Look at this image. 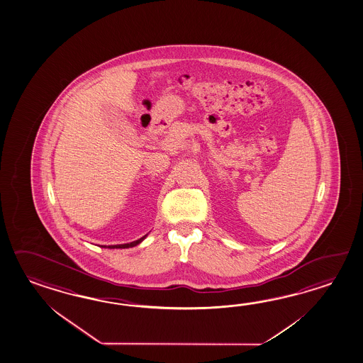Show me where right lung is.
<instances>
[{
	"label": "right lung",
	"mask_w": 363,
	"mask_h": 363,
	"mask_svg": "<svg viewBox=\"0 0 363 363\" xmlns=\"http://www.w3.org/2000/svg\"><path fill=\"white\" fill-rule=\"evenodd\" d=\"M147 237V235H145V237H142L141 239H138V240H134L132 243H126V245H108L107 248H130V247H135L137 245H140L142 240L145 239V238ZM104 248H106V245H104Z\"/></svg>",
	"instance_id": "1"
}]
</instances>
